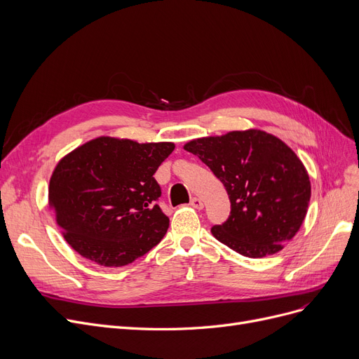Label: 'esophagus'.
I'll return each instance as SVG.
<instances>
[{
	"mask_svg": "<svg viewBox=\"0 0 359 359\" xmlns=\"http://www.w3.org/2000/svg\"><path fill=\"white\" fill-rule=\"evenodd\" d=\"M190 206H191V208H194V209H197V210H201V209L204 208V204H203V201H201L200 198L193 197V198H191V201H190Z\"/></svg>",
	"mask_w": 359,
	"mask_h": 359,
	"instance_id": "esophagus-1",
	"label": "esophagus"
}]
</instances>
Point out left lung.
<instances>
[{
	"instance_id": "1",
	"label": "left lung",
	"mask_w": 359,
	"mask_h": 359,
	"mask_svg": "<svg viewBox=\"0 0 359 359\" xmlns=\"http://www.w3.org/2000/svg\"><path fill=\"white\" fill-rule=\"evenodd\" d=\"M225 185L231 215L212 233L250 259L276 254L299 231L309 209L306 169L280 139L262 130L231 131L184 146Z\"/></svg>"
}]
</instances>
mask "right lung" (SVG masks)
<instances>
[{
  "label": "right lung",
  "mask_w": 359,
  "mask_h": 359,
  "mask_svg": "<svg viewBox=\"0 0 359 359\" xmlns=\"http://www.w3.org/2000/svg\"><path fill=\"white\" fill-rule=\"evenodd\" d=\"M174 143L97 137L74 149L49 181V209L81 257L121 267L158 245L169 219L156 204L155 180Z\"/></svg>",
  "instance_id": "right-lung-1"
}]
</instances>
